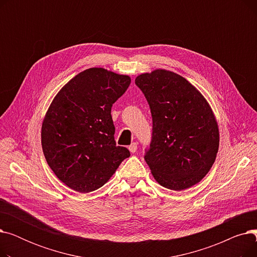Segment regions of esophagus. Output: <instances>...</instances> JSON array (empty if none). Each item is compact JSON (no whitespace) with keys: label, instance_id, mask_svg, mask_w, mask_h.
Returning <instances> with one entry per match:
<instances>
[{"label":"esophagus","instance_id":"34e87169","mask_svg":"<svg viewBox=\"0 0 257 257\" xmlns=\"http://www.w3.org/2000/svg\"><path fill=\"white\" fill-rule=\"evenodd\" d=\"M128 149H129V151H130L131 153H136L137 150H138V145H137V143H132V144L128 147Z\"/></svg>","mask_w":257,"mask_h":257}]
</instances>
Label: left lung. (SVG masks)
<instances>
[{
  "instance_id": "8db88e82",
  "label": "left lung",
  "mask_w": 257,
  "mask_h": 257,
  "mask_svg": "<svg viewBox=\"0 0 257 257\" xmlns=\"http://www.w3.org/2000/svg\"><path fill=\"white\" fill-rule=\"evenodd\" d=\"M152 114V140L145 160L155 180L182 191L204 178L219 150V128L201 92L166 70L137 77Z\"/></svg>"
}]
</instances>
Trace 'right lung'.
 <instances>
[{"mask_svg": "<svg viewBox=\"0 0 257 257\" xmlns=\"http://www.w3.org/2000/svg\"><path fill=\"white\" fill-rule=\"evenodd\" d=\"M130 82L129 76L91 67L70 80L51 103L42 127L43 151L54 174L72 190H98L130 156L115 144L111 116Z\"/></svg>", "mask_w": 257, "mask_h": 257, "instance_id": "add662e5", "label": "right lung"}]
</instances>
